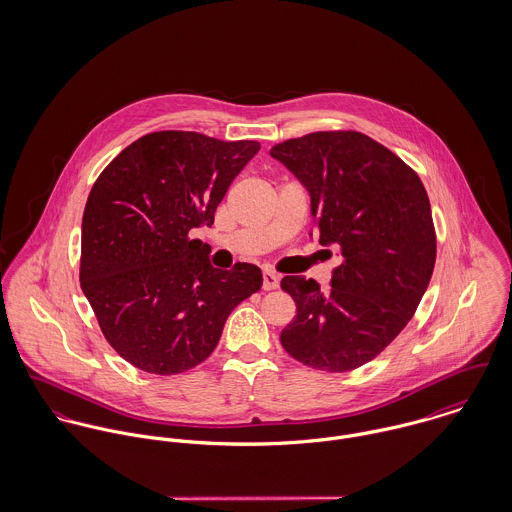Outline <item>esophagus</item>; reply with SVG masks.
<instances>
[{"instance_id": "obj_1", "label": "esophagus", "mask_w": 512, "mask_h": 512, "mask_svg": "<svg viewBox=\"0 0 512 512\" xmlns=\"http://www.w3.org/2000/svg\"><path fill=\"white\" fill-rule=\"evenodd\" d=\"M264 284H262V288L266 290V292H270V290H278L280 288V276L276 274V272H272V270H264Z\"/></svg>"}]
</instances>
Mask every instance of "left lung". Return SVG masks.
Masks as SVG:
<instances>
[{"label":"left lung","mask_w":512,"mask_h":512,"mask_svg":"<svg viewBox=\"0 0 512 512\" xmlns=\"http://www.w3.org/2000/svg\"><path fill=\"white\" fill-rule=\"evenodd\" d=\"M305 187L323 246H339L331 290L286 276L297 307L282 347L311 368L345 372L380 355L408 325L436 264V232L420 177L359 132H317L270 149ZM311 236V234H309Z\"/></svg>","instance_id":"1"}]
</instances>
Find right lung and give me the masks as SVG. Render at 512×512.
<instances>
[{"label":"right lung","instance_id":"1","mask_svg":"<svg viewBox=\"0 0 512 512\" xmlns=\"http://www.w3.org/2000/svg\"><path fill=\"white\" fill-rule=\"evenodd\" d=\"M260 151L197 132H153L96 179L82 217L80 288L112 349L153 374L201 365L232 309L262 288L238 262L213 268L189 232L211 226L228 185Z\"/></svg>","mask_w":512,"mask_h":512}]
</instances>
